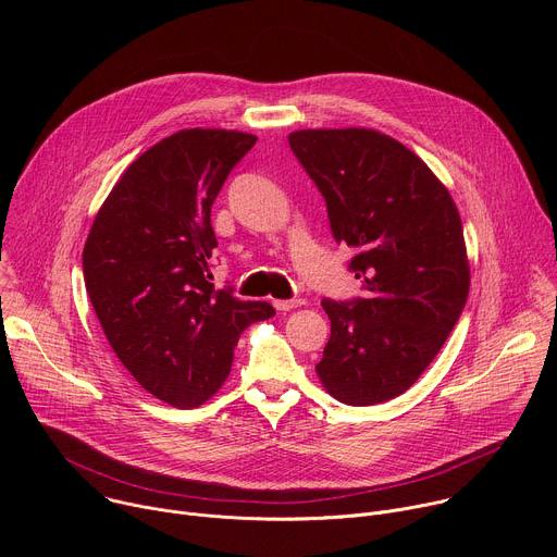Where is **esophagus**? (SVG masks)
Listing matches in <instances>:
<instances>
[{"mask_svg":"<svg viewBox=\"0 0 557 557\" xmlns=\"http://www.w3.org/2000/svg\"><path fill=\"white\" fill-rule=\"evenodd\" d=\"M304 304V299H275L273 301V306L277 308V310H293V308H297V306H301Z\"/></svg>","mask_w":557,"mask_h":557,"instance_id":"obj_1","label":"esophagus"}]
</instances>
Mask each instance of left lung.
<instances>
[{
	"label": "left lung",
	"instance_id": "left-lung-1",
	"mask_svg": "<svg viewBox=\"0 0 557 557\" xmlns=\"http://www.w3.org/2000/svg\"><path fill=\"white\" fill-rule=\"evenodd\" d=\"M288 145L366 288L355 301L322 299L331 339L317 376L346 406L389 401L423 374L465 308L458 209L412 149L376 129H297Z\"/></svg>",
	"mask_w": 557,
	"mask_h": 557
}]
</instances>
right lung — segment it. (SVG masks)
Returning <instances> with one entry per match:
<instances>
[{"instance_id":"1","label":"right lung","mask_w":557,"mask_h":557,"mask_svg":"<svg viewBox=\"0 0 557 557\" xmlns=\"http://www.w3.org/2000/svg\"><path fill=\"white\" fill-rule=\"evenodd\" d=\"M256 140L194 127L156 143L112 187L84 247L86 288L112 350L181 410L211 399L243 331L275 314L269 301H240L209 282L211 205Z\"/></svg>"}]
</instances>
